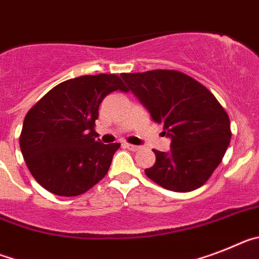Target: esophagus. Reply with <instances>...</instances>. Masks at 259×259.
I'll list each match as a JSON object with an SVG mask.
<instances>
[{"instance_id": "obj_1", "label": "esophagus", "mask_w": 259, "mask_h": 259, "mask_svg": "<svg viewBox=\"0 0 259 259\" xmlns=\"http://www.w3.org/2000/svg\"><path fill=\"white\" fill-rule=\"evenodd\" d=\"M123 146H125V147H126V148H129L130 151H138L139 148H141V147H139V146L130 145V143H125V145H123Z\"/></svg>"}]
</instances>
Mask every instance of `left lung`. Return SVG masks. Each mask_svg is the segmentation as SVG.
Wrapping results in <instances>:
<instances>
[{
	"label": "left lung",
	"instance_id": "left-lung-1",
	"mask_svg": "<svg viewBox=\"0 0 259 259\" xmlns=\"http://www.w3.org/2000/svg\"><path fill=\"white\" fill-rule=\"evenodd\" d=\"M127 89L163 123L170 150H152L156 161L146 176L172 192L201 188L220 164L231 142L224 108L203 84L177 70L121 74Z\"/></svg>",
	"mask_w": 259,
	"mask_h": 259
}]
</instances>
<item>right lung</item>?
I'll return each mask as SVG.
<instances>
[{"instance_id": "obj_1", "label": "right lung", "mask_w": 259, "mask_h": 259, "mask_svg": "<svg viewBox=\"0 0 259 259\" xmlns=\"http://www.w3.org/2000/svg\"><path fill=\"white\" fill-rule=\"evenodd\" d=\"M117 90L127 91L116 74L78 76L53 87L26 114L22 155L48 192L83 194L107 175L120 143H102L94 126L103 99Z\"/></svg>"}]
</instances>
